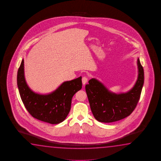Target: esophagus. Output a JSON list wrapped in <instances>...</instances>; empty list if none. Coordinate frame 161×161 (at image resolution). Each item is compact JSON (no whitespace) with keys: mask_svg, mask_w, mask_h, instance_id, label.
Wrapping results in <instances>:
<instances>
[{"mask_svg":"<svg viewBox=\"0 0 161 161\" xmlns=\"http://www.w3.org/2000/svg\"><path fill=\"white\" fill-rule=\"evenodd\" d=\"M88 82V78L86 76H83L82 78V83L83 85H85Z\"/></svg>","mask_w":161,"mask_h":161,"instance_id":"obj_1","label":"esophagus"}]
</instances>
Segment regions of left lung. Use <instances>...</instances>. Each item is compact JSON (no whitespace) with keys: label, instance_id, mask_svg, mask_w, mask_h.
Here are the masks:
<instances>
[{"label":"left lung","instance_id":"left-lung-1","mask_svg":"<svg viewBox=\"0 0 161 161\" xmlns=\"http://www.w3.org/2000/svg\"><path fill=\"white\" fill-rule=\"evenodd\" d=\"M138 78L135 85L126 93L116 94L109 91L98 80L92 78L86 85L90 108L98 122L111 123L131 114L136 107L144 81V69L137 58Z\"/></svg>","mask_w":161,"mask_h":161}]
</instances>
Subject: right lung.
<instances>
[{
	"label": "right lung",
	"mask_w": 161,
	"mask_h": 161,
	"mask_svg": "<svg viewBox=\"0 0 161 161\" xmlns=\"http://www.w3.org/2000/svg\"><path fill=\"white\" fill-rule=\"evenodd\" d=\"M24 63L23 59L17 71V81L25 107L32 117L38 120L51 124L62 122L70 110L73 96L82 88V76L64 82L49 94L40 95L33 92L27 86Z\"/></svg>",
	"instance_id": "right-lung-1"
}]
</instances>
